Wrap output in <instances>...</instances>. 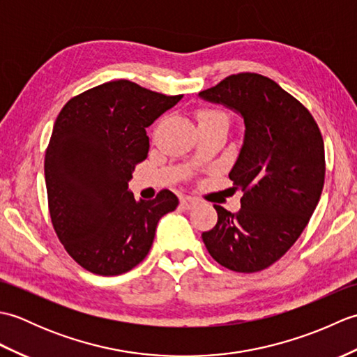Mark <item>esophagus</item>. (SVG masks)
I'll return each instance as SVG.
<instances>
[{"mask_svg": "<svg viewBox=\"0 0 357 357\" xmlns=\"http://www.w3.org/2000/svg\"><path fill=\"white\" fill-rule=\"evenodd\" d=\"M196 204H198V199L192 198V196H184V198L181 199V206H183V208H185V210L193 208Z\"/></svg>", "mask_w": 357, "mask_h": 357, "instance_id": "34e87169", "label": "esophagus"}]
</instances>
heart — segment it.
Returning <instances> with one entry per match:
<instances>
[{
  "instance_id": "obj_1",
  "label": "heart",
  "mask_w": 357,
  "mask_h": 357,
  "mask_svg": "<svg viewBox=\"0 0 357 357\" xmlns=\"http://www.w3.org/2000/svg\"><path fill=\"white\" fill-rule=\"evenodd\" d=\"M215 119H224V121H227V116L224 115L222 112L211 110V109H202V110L198 112V124L210 123V121H215Z\"/></svg>"
}]
</instances>
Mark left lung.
I'll use <instances>...</instances> for the list:
<instances>
[{
    "instance_id": "1",
    "label": "left lung",
    "mask_w": 357,
    "mask_h": 357,
    "mask_svg": "<svg viewBox=\"0 0 357 357\" xmlns=\"http://www.w3.org/2000/svg\"><path fill=\"white\" fill-rule=\"evenodd\" d=\"M244 118V144L229 178L244 192L241 210L215 206L218 222L202 233L211 257L238 273L280 259L304 231L319 202L325 151L319 127L278 82L257 73L230 75L199 92Z\"/></svg>"
}]
</instances>
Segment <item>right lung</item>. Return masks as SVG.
Instances as JSON below:
<instances>
[{
  "label": "right lung",
  "mask_w": 357,
  "mask_h": 357,
  "mask_svg": "<svg viewBox=\"0 0 357 357\" xmlns=\"http://www.w3.org/2000/svg\"><path fill=\"white\" fill-rule=\"evenodd\" d=\"M181 98L118 79L73 96L59 112L44 159L49 211L66 252L87 271L116 276L136 267L159 219L178 207L167 188L136 201L128 181L147 158L146 128Z\"/></svg>",
  "instance_id": "obj_1"
}]
</instances>
